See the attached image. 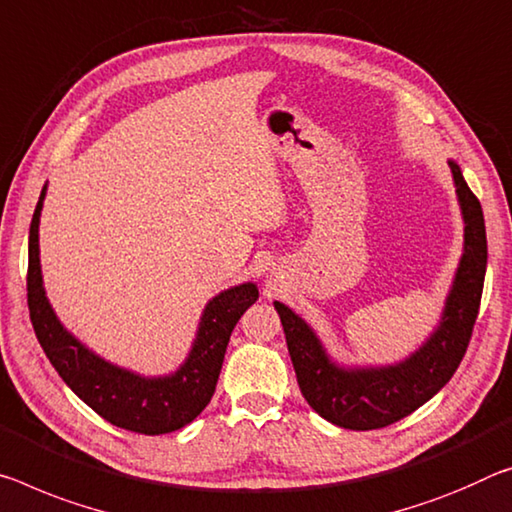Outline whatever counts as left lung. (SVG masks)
I'll use <instances>...</instances> for the list:
<instances>
[{"label": "left lung", "instance_id": "1", "mask_svg": "<svg viewBox=\"0 0 512 512\" xmlns=\"http://www.w3.org/2000/svg\"><path fill=\"white\" fill-rule=\"evenodd\" d=\"M453 186L465 223V241L444 310L426 342L394 364H339L303 316L275 300L294 362L298 387L314 412L351 431L394 424L431 401L456 373L472 337L481 305L488 239L481 202L469 191L456 161L449 159Z\"/></svg>", "mask_w": 512, "mask_h": 512}]
</instances>
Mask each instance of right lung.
Segmentation results:
<instances>
[{
    "label": "right lung",
    "mask_w": 512,
    "mask_h": 512,
    "mask_svg": "<svg viewBox=\"0 0 512 512\" xmlns=\"http://www.w3.org/2000/svg\"><path fill=\"white\" fill-rule=\"evenodd\" d=\"M47 196L40 191L29 227L27 300L36 337L52 367L72 392L109 424L143 435H164L191 424L212 401L225 348L241 314L259 298L255 282H243L216 294L202 310L196 339L186 360L166 376H143L118 367L81 344L63 326L50 305L40 271L38 227Z\"/></svg>",
    "instance_id": "1"
}]
</instances>
